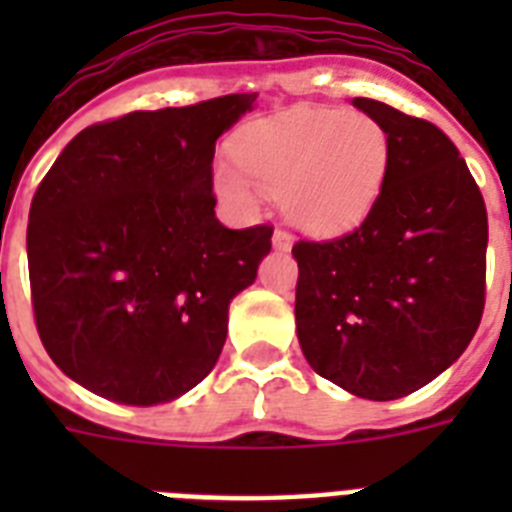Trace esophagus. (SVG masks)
Instances as JSON below:
<instances>
[{
	"label": "esophagus",
	"mask_w": 512,
	"mask_h": 512,
	"mask_svg": "<svg viewBox=\"0 0 512 512\" xmlns=\"http://www.w3.org/2000/svg\"><path fill=\"white\" fill-rule=\"evenodd\" d=\"M292 244H295V239H292V233L284 231V228H276V231H273V247L284 249V252H287V249L292 247Z\"/></svg>",
	"instance_id": "obj_1"
}]
</instances>
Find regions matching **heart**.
<instances>
[{
    "label": "heart",
    "mask_w": 512,
    "mask_h": 512,
    "mask_svg": "<svg viewBox=\"0 0 512 512\" xmlns=\"http://www.w3.org/2000/svg\"><path fill=\"white\" fill-rule=\"evenodd\" d=\"M233 156L260 188L281 193V204L300 228L342 233L356 228L380 196L390 162L388 132L366 114L292 111L249 127ZM217 191L249 207L252 185L220 164Z\"/></svg>",
    "instance_id": "obj_1"
}]
</instances>
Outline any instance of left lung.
Masks as SVG:
<instances>
[{"instance_id": "obj_1", "label": "left lung", "mask_w": 512, "mask_h": 512, "mask_svg": "<svg viewBox=\"0 0 512 512\" xmlns=\"http://www.w3.org/2000/svg\"><path fill=\"white\" fill-rule=\"evenodd\" d=\"M390 140L388 175L364 223L300 239L295 321L313 372L353 396L393 401L452 366L486 300L484 196L436 124L353 98Z\"/></svg>"}]
</instances>
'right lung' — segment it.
<instances>
[{"mask_svg":"<svg viewBox=\"0 0 512 512\" xmlns=\"http://www.w3.org/2000/svg\"><path fill=\"white\" fill-rule=\"evenodd\" d=\"M257 92L132 111L82 130L28 212L36 332L92 393L154 406L199 385L225 345L228 305L271 252V225L215 217V140Z\"/></svg>","mask_w":512,"mask_h":512,"instance_id":"right-lung-1","label":"right lung"}]
</instances>
